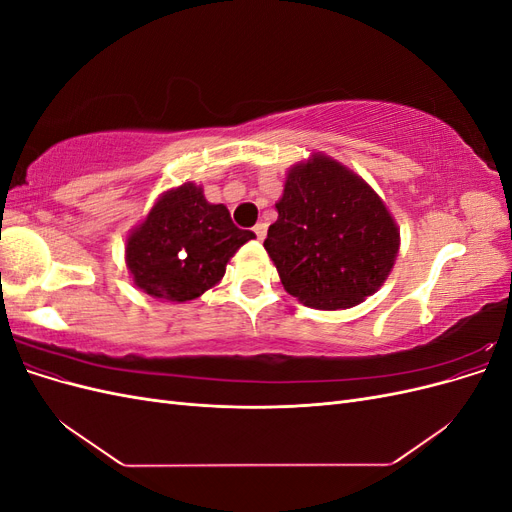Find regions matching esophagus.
Returning a JSON list of instances; mask_svg holds the SVG:
<instances>
[{"label": "esophagus", "mask_w": 512, "mask_h": 512, "mask_svg": "<svg viewBox=\"0 0 512 512\" xmlns=\"http://www.w3.org/2000/svg\"><path fill=\"white\" fill-rule=\"evenodd\" d=\"M254 235H256L258 241L265 239V237H267V224H265V222H258V224L254 226Z\"/></svg>", "instance_id": "1"}]
</instances>
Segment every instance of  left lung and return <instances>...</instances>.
Here are the masks:
<instances>
[{
	"mask_svg": "<svg viewBox=\"0 0 512 512\" xmlns=\"http://www.w3.org/2000/svg\"><path fill=\"white\" fill-rule=\"evenodd\" d=\"M265 250L284 290L314 309L363 303L389 277L399 226L376 190L327 153L292 164Z\"/></svg>",
	"mask_w": 512,
	"mask_h": 512,
	"instance_id": "8db88e82",
	"label": "left lung"
}]
</instances>
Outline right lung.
I'll list each match as a JSON object with an SVG mask.
<instances>
[{"label": "right lung", "instance_id": "right-lung-1", "mask_svg": "<svg viewBox=\"0 0 512 512\" xmlns=\"http://www.w3.org/2000/svg\"><path fill=\"white\" fill-rule=\"evenodd\" d=\"M213 205L203 185L185 181L158 196L126 239V267L138 290L158 301H194L218 286L230 258L254 239Z\"/></svg>", "mask_w": 512, "mask_h": 512}]
</instances>
